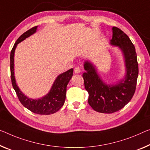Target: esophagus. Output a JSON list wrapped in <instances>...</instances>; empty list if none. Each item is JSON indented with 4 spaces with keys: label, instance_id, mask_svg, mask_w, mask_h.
Returning a JSON list of instances; mask_svg holds the SVG:
<instances>
[{
    "label": "esophagus",
    "instance_id": "esophagus-1",
    "mask_svg": "<svg viewBox=\"0 0 150 150\" xmlns=\"http://www.w3.org/2000/svg\"><path fill=\"white\" fill-rule=\"evenodd\" d=\"M74 73L75 74H79L80 73V68L79 67H76L74 68Z\"/></svg>",
    "mask_w": 150,
    "mask_h": 150
}]
</instances>
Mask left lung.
Instances as JSON below:
<instances>
[{
  "label": "left lung",
  "instance_id": "obj_1",
  "mask_svg": "<svg viewBox=\"0 0 150 150\" xmlns=\"http://www.w3.org/2000/svg\"><path fill=\"white\" fill-rule=\"evenodd\" d=\"M110 44L121 50L125 66V75L115 84L103 81L92 62L86 60L82 74L85 89L88 93V104L96 111L112 113L125 107L132 98L136 88L138 63L135 48L129 37L120 29L113 27Z\"/></svg>",
  "mask_w": 150,
  "mask_h": 150
}]
</instances>
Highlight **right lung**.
Returning <instances> with one entry per match:
<instances>
[{"label": "right lung", "instance_id": "right-lung-1", "mask_svg": "<svg viewBox=\"0 0 150 150\" xmlns=\"http://www.w3.org/2000/svg\"><path fill=\"white\" fill-rule=\"evenodd\" d=\"M38 26H35L22 34L14 45L11 52V82L19 100L21 104L27 109L36 114L50 115L55 113L61 109L64 105L66 99V87L73 76V68L57 76L49 93L40 98L33 99L27 97L21 91L16 83L15 73H14V56L17 44L25 39L34 34Z\"/></svg>", "mask_w": 150, "mask_h": 150}]
</instances>
